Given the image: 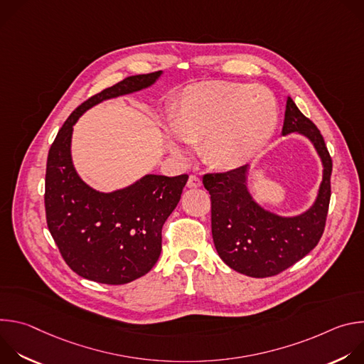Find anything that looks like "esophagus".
Instances as JSON below:
<instances>
[{
  "mask_svg": "<svg viewBox=\"0 0 364 364\" xmlns=\"http://www.w3.org/2000/svg\"><path fill=\"white\" fill-rule=\"evenodd\" d=\"M200 186H201L200 177H197V176H190V177H188V181H187V187H188V188H197V187H200Z\"/></svg>",
  "mask_w": 364,
  "mask_h": 364,
  "instance_id": "esophagus-1",
  "label": "esophagus"
}]
</instances>
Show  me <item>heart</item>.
<instances>
[{"instance_id":"heart-1","label":"heart","mask_w":364,"mask_h":364,"mask_svg":"<svg viewBox=\"0 0 364 364\" xmlns=\"http://www.w3.org/2000/svg\"><path fill=\"white\" fill-rule=\"evenodd\" d=\"M277 99L264 86L235 82H201L180 95L168 124L183 142H201L204 160L233 170L253 160L275 132ZM174 157L187 159L186 149L167 141Z\"/></svg>"}]
</instances>
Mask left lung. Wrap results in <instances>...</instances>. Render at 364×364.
<instances>
[{
	"mask_svg": "<svg viewBox=\"0 0 364 364\" xmlns=\"http://www.w3.org/2000/svg\"><path fill=\"white\" fill-rule=\"evenodd\" d=\"M299 134L314 145L323 164L317 197L296 216H279L259 204L247 188V167L205 174L203 184L212 198V235L222 261L239 274L267 278L288 269L320 242L331 197L333 161L318 128L288 96L282 135Z\"/></svg>",
	"mask_w": 364,
	"mask_h": 364,
	"instance_id": "obj_1",
	"label": "left lung"
}]
</instances>
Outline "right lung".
<instances>
[{
	"label": "right lung",
	"instance_id": "right-lung-1",
	"mask_svg": "<svg viewBox=\"0 0 364 364\" xmlns=\"http://www.w3.org/2000/svg\"><path fill=\"white\" fill-rule=\"evenodd\" d=\"M163 72L136 75L89 97L60 128L46 168V219L63 259L82 278L122 285L148 274L161 253V230L177 207L187 174H146L102 193L87 186L72 161L77 119L97 103L152 86Z\"/></svg>",
	"mask_w": 364,
	"mask_h": 364
}]
</instances>
